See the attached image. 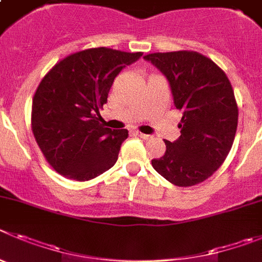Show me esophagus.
<instances>
[{
  "label": "esophagus",
  "instance_id": "34e87169",
  "mask_svg": "<svg viewBox=\"0 0 262 262\" xmlns=\"http://www.w3.org/2000/svg\"><path fill=\"white\" fill-rule=\"evenodd\" d=\"M138 136L139 138L143 139V140H150V139H152V136L150 135H147V134H141V133H138Z\"/></svg>",
  "mask_w": 262,
  "mask_h": 262
}]
</instances>
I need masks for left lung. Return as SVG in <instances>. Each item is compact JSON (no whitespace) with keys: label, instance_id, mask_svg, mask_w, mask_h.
Here are the masks:
<instances>
[{"label":"left lung","instance_id":"obj_1","mask_svg":"<svg viewBox=\"0 0 262 262\" xmlns=\"http://www.w3.org/2000/svg\"><path fill=\"white\" fill-rule=\"evenodd\" d=\"M144 59L167 79L182 110L181 136L152 166L170 183L189 187L208 179L229 155L237 127V105L226 74L196 52L152 53Z\"/></svg>","mask_w":262,"mask_h":262}]
</instances>
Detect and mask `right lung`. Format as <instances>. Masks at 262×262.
I'll use <instances>...</instances> for the list:
<instances>
[{"label": "right lung", "mask_w": 262, "mask_h": 262, "mask_svg": "<svg viewBox=\"0 0 262 262\" xmlns=\"http://www.w3.org/2000/svg\"><path fill=\"white\" fill-rule=\"evenodd\" d=\"M143 53L109 48L76 52L59 61L38 84L32 101V133L50 166L84 182L114 166L127 129L100 123L115 76Z\"/></svg>", "instance_id": "right-lung-1"}]
</instances>
